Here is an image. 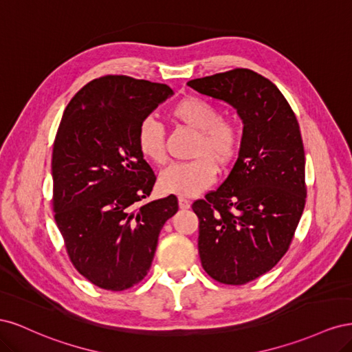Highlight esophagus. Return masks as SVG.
Instances as JSON below:
<instances>
[{
  "instance_id": "34e87169",
  "label": "esophagus",
  "mask_w": 352,
  "mask_h": 352,
  "mask_svg": "<svg viewBox=\"0 0 352 352\" xmlns=\"http://www.w3.org/2000/svg\"><path fill=\"white\" fill-rule=\"evenodd\" d=\"M179 207L182 210H188L190 207V201L186 199L185 197H179Z\"/></svg>"
}]
</instances>
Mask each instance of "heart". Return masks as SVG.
I'll return each mask as SVG.
<instances>
[{"label": "heart", "mask_w": 352, "mask_h": 352, "mask_svg": "<svg viewBox=\"0 0 352 352\" xmlns=\"http://www.w3.org/2000/svg\"><path fill=\"white\" fill-rule=\"evenodd\" d=\"M168 116L180 124L198 132L192 150L195 160L175 163L164 168L158 186L166 194L190 197L208 188L216 180L217 167L229 166L235 160L241 133L235 123L220 117L219 110L210 101L199 97H186L177 101ZM136 145L141 155L154 164L166 162V142L162 124L146 117L138 127Z\"/></svg>", "instance_id": "b5f03b06"}]
</instances>
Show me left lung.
Masks as SVG:
<instances>
[{
    "mask_svg": "<svg viewBox=\"0 0 352 352\" xmlns=\"http://www.w3.org/2000/svg\"><path fill=\"white\" fill-rule=\"evenodd\" d=\"M236 110L243 131L235 166L198 199V252L212 279L243 285L272 270L289 248L305 206L300 124L278 87L250 69L188 82Z\"/></svg>",
    "mask_w": 352,
    "mask_h": 352,
    "instance_id": "obj_1",
    "label": "left lung"
}]
</instances>
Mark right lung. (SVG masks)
Here are the masks:
<instances>
[{
	"label": "right lung",
	"mask_w": 352,
	"mask_h": 352,
	"mask_svg": "<svg viewBox=\"0 0 352 352\" xmlns=\"http://www.w3.org/2000/svg\"><path fill=\"white\" fill-rule=\"evenodd\" d=\"M167 85L129 76L94 79L74 95L52 150V207L76 270L107 291H124L150 270L175 195L148 204L153 168L136 145L140 123L172 97Z\"/></svg>",
	"instance_id": "1"
}]
</instances>
